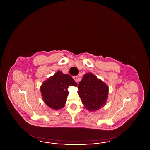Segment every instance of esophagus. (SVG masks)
Masks as SVG:
<instances>
[{"mask_svg": "<svg viewBox=\"0 0 150 150\" xmlns=\"http://www.w3.org/2000/svg\"><path fill=\"white\" fill-rule=\"evenodd\" d=\"M73 79H74V80H75L76 82H78V76H74Z\"/></svg>", "mask_w": 150, "mask_h": 150, "instance_id": "1", "label": "esophagus"}]
</instances>
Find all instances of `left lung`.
<instances>
[{
	"label": "left lung",
	"instance_id": "left-lung-1",
	"mask_svg": "<svg viewBox=\"0 0 150 150\" xmlns=\"http://www.w3.org/2000/svg\"><path fill=\"white\" fill-rule=\"evenodd\" d=\"M78 88L83 104L89 111H96L106 104L108 88L92 73L86 74Z\"/></svg>",
	"mask_w": 150,
	"mask_h": 150
}]
</instances>
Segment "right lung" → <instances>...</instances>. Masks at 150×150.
<instances>
[{
  "label": "right lung",
  "mask_w": 150,
  "mask_h": 150,
  "mask_svg": "<svg viewBox=\"0 0 150 150\" xmlns=\"http://www.w3.org/2000/svg\"><path fill=\"white\" fill-rule=\"evenodd\" d=\"M70 86H77L71 76L61 71L45 80L40 86V92L45 103L51 108L59 110L64 106Z\"/></svg>",
  "instance_id": "add662e5"
}]
</instances>
